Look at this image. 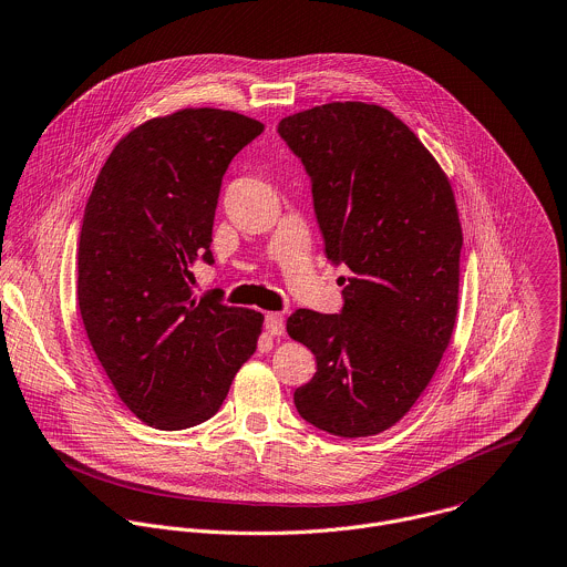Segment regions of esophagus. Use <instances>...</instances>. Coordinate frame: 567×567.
<instances>
[{"label": "esophagus", "mask_w": 567, "mask_h": 567, "mask_svg": "<svg viewBox=\"0 0 567 567\" xmlns=\"http://www.w3.org/2000/svg\"><path fill=\"white\" fill-rule=\"evenodd\" d=\"M265 329L271 336H282L285 333V316L282 313H267L265 316Z\"/></svg>", "instance_id": "obj_1"}]
</instances>
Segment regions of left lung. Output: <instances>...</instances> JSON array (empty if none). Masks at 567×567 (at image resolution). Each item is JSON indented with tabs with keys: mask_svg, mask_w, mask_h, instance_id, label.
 Returning <instances> with one entry per match:
<instances>
[{
	"mask_svg": "<svg viewBox=\"0 0 567 567\" xmlns=\"http://www.w3.org/2000/svg\"><path fill=\"white\" fill-rule=\"evenodd\" d=\"M278 133L311 179L327 258L351 271L340 313L287 318L316 355L296 410L333 436L381 434L419 401L452 338L463 231L450 179L375 104L313 106L280 120Z\"/></svg>",
	"mask_w": 567,
	"mask_h": 567,
	"instance_id": "left-lung-1",
	"label": "left lung"
}]
</instances>
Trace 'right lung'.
<instances>
[{"label":"right lung","mask_w":567,"mask_h":567,"mask_svg":"<svg viewBox=\"0 0 567 567\" xmlns=\"http://www.w3.org/2000/svg\"><path fill=\"white\" fill-rule=\"evenodd\" d=\"M265 124L220 109L148 120L117 142L84 209L78 305L122 403L157 430L209 421L256 351L262 313L196 296L231 159Z\"/></svg>","instance_id":"right-lung-1"}]
</instances>
